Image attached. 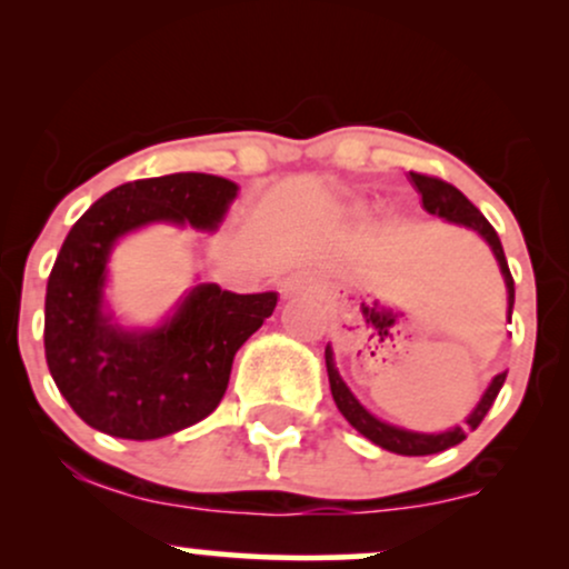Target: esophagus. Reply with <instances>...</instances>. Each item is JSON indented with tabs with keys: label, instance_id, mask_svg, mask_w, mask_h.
Listing matches in <instances>:
<instances>
[{
	"label": "esophagus",
	"instance_id": "esophagus-1",
	"mask_svg": "<svg viewBox=\"0 0 569 569\" xmlns=\"http://www.w3.org/2000/svg\"><path fill=\"white\" fill-rule=\"evenodd\" d=\"M312 286V278L307 276V272H297V276H291L286 280V289L289 291H299V289H310Z\"/></svg>",
	"mask_w": 569,
	"mask_h": 569
}]
</instances>
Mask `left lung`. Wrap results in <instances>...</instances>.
<instances>
[{
  "label": "left lung",
  "instance_id": "8db88e82",
  "mask_svg": "<svg viewBox=\"0 0 569 569\" xmlns=\"http://www.w3.org/2000/svg\"><path fill=\"white\" fill-rule=\"evenodd\" d=\"M409 176H411V181H415L417 192L422 194V208H426L428 213H436V217H441V219H447V221H455V224L471 227V230H476V232L481 234V238L487 240L489 248H492V251H495V257H498L502 278H506V286H508V318H511V310H513V278H511V270H508L506 253H502L500 238H498V232H495V227L489 224V221L485 219V213H481L479 208H476L473 202L460 192V189L452 187V184H447V181L439 179V176L415 173V171H409ZM326 371H329L331 396H335L337 409L342 411L345 420H348L350 426L358 430V433L367 436L369 441H375L377 447L388 449V452H396V455H407V457L436 455V452H443V449H449V447H457V443H460V441H466L468 430H476V428L481 426V420H485L487 411L492 409L495 398H498V393H500L502 382H506V371L495 377L492 385H489V388H487L485 398H481V401H479V407H476L473 415L466 420L468 422L466 428L447 430V433H411V430L388 426V422L377 420V417H371L369 411L356 401V396L350 393L348 385L342 382V377H339V371L335 369V352H331V348H326Z\"/></svg>",
  "mask_w": 569,
  "mask_h": 569
}]
</instances>
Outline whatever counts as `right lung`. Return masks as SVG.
I'll return each mask as SVG.
<instances>
[{
	"label": "right lung",
	"mask_w": 569,
	"mask_h": 569,
	"mask_svg": "<svg viewBox=\"0 0 569 569\" xmlns=\"http://www.w3.org/2000/svg\"><path fill=\"white\" fill-rule=\"evenodd\" d=\"M238 187L221 176L171 173L114 187L77 219L44 297V358L69 407L114 439L149 441L211 415L232 358L278 293H232L200 283L162 329L128 335L101 312L103 267L114 240L149 221L213 230Z\"/></svg>",
	"instance_id": "right-lung-1"
}]
</instances>
